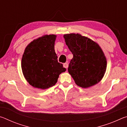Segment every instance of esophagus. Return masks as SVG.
<instances>
[{
	"instance_id": "obj_1",
	"label": "esophagus",
	"mask_w": 127,
	"mask_h": 127,
	"mask_svg": "<svg viewBox=\"0 0 127 127\" xmlns=\"http://www.w3.org/2000/svg\"><path fill=\"white\" fill-rule=\"evenodd\" d=\"M63 66H64V68H65L66 69H67L68 67V64L66 63H64V64H63Z\"/></svg>"
}]
</instances>
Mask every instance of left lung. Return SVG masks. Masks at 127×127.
Returning a JSON list of instances; mask_svg holds the SVG:
<instances>
[{
    "label": "left lung",
    "instance_id": "left-lung-1",
    "mask_svg": "<svg viewBox=\"0 0 127 127\" xmlns=\"http://www.w3.org/2000/svg\"><path fill=\"white\" fill-rule=\"evenodd\" d=\"M64 38L73 55L68 70L76 84L85 89L97 84L106 69V59L101 48L79 33L65 34Z\"/></svg>",
    "mask_w": 127,
    "mask_h": 127
}]
</instances>
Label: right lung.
I'll use <instances>...</instances> for the list:
<instances>
[{
  "label": "right lung",
  "instance_id": "obj_1",
  "mask_svg": "<svg viewBox=\"0 0 127 127\" xmlns=\"http://www.w3.org/2000/svg\"><path fill=\"white\" fill-rule=\"evenodd\" d=\"M56 37L55 35H44L25 49L21 67L25 79L33 87L44 90L53 86L59 74L66 70L58 62L54 50Z\"/></svg>",
  "mask_w": 127,
  "mask_h": 127
}]
</instances>
